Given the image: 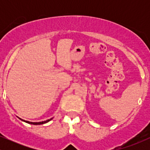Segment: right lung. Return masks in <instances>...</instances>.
<instances>
[{
    "label": "right lung",
    "mask_w": 150,
    "mask_h": 150,
    "mask_svg": "<svg viewBox=\"0 0 150 150\" xmlns=\"http://www.w3.org/2000/svg\"><path fill=\"white\" fill-rule=\"evenodd\" d=\"M18 118H19V117H18ZM19 119L21 120L22 121L25 122V123H29V124H33V125H42V124H44V123H48V122L50 121V120H52V119H53V118H50V119H48V120H44V121H42V122H30V121H28V120H25L22 119V118H19Z\"/></svg>",
    "instance_id": "obj_1"
}]
</instances>
